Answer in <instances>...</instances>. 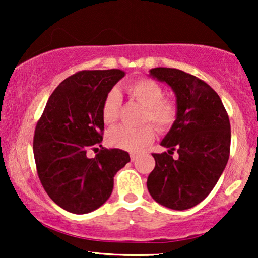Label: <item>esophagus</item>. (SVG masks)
<instances>
[{
  "label": "esophagus",
  "mask_w": 258,
  "mask_h": 258,
  "mask_svg": "<svg viewBox=\"0 0 258 258\" xmlns=\"http://www.w3.org/2000/svg\"><path fill=\"white\" fill-rule=\"evenodd\" d=\"M136 158H137V154H135V153H132V154H130V160H132L133 162L135 161Z\"/></svg>",
  "instance_id": "esophagus-1"
}]
</instances>
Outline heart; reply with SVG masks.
<instances>
[{
	"mask_svg": "<svg viewBox=\"0 0 258 258\" xmlns=\"http://www.w3.org/2000/svg\"><path fill=\"white\" fill-rule=\"evenodd\" d=\"M126 93L134 100L146 107L142 122H153L160 132H167L178 118L179 109L177 102L172 98H165L163 88L150 79L134 81L126 87ZM119 111V94L112 89L104 97L102 104V119L105 124H112L117 121ZM155 129L151 124L141 128H130L117 125L109 130L107 141L111 147L128 151H139L153 142Z\"/></svg>",
	"mask_w": 258,
	"mask_h": 258,
	"instance_id": "obj_1",
	"label": "heart"
}]
</instances>
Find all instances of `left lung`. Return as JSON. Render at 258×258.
Segmentation results:
<instances>
[{
	"instance_id": "8db88e82",
	"label": "left lung",
	"mask_w": 258,
	"mask_h": 258,
	"mask_svg": "<svg viewBox=\"0 0 258 258\" xmlns=\"http://www.w3.org/2000/svg\"><path fill=\"white\" fill-rule=\"evenodd\" d=\"M150 75L171 87L179 114L161 142L168 153L153 154L155 168L147 186L157 203L185 210L209 195L228 163L229 116L216 91L199 77L175 68H154Z\"/></svg>"
}]
</instances>
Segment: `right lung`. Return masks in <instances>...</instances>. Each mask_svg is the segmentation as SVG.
<instances>
[{
  "label": "right lung",
  "mask_w": 258,
  "mask_h": 258,
  "mask_svg": "<svg viewBox=\"0 0 258 258\" xmlns=\"http://www.w3.org/2000/svg\"><path fill=\"white\" fill-rule=\"evenodd\" d=\"M124 75L109 69L69 76L50 95L35 128L38 178L49 197L69 213L100 208L111 195L116 172L130 161L126 151L103 147L94 159L86 157L89 147L102 146V104Z\"/></svg>",
  "instance_id": "right-lung-1"
}]
</instances>
